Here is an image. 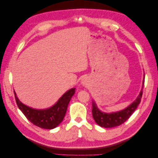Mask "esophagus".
Listing matches in <instances>:
<instances>
[{"instance_id": "esophagus-1", "label": "esophagus", "mask_w": 158, "mask_h": 158, "mask_svg": "<svg viewBox=\"0 0 158 158\" xmlns=\"http://www.w3.org/2000/svg\"><path fill=\"white\" fill-rule=\"evenodd\" d=\"M82 84H83V85H85V82H84V81H83V82H82Z\"/></svg>"}]
</instances>
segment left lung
<instances>
[{"label":"left lung","instance_id":"1","mask_svg":"<svg viewBox=\"0 0 158 158\" xmlns=\"http://www.w3.org/2000/svg\"><path fill=\"white\" fill-rule=\"evenodd\" d=\"M144 84V78L143 81L142 89L136 99L131 106L121 111L112 113H106L102 112L97 107L95 102L92 103V115L94 120L98 125L104 128H112L122 125L127 119L130 118L132 114L135 112L138 105L141 102L142 90Z\"/></svg>","mask_w":158,"mask_h":158}]
</instances>
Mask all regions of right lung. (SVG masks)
<instances>
[{
    "mask_svg": "<svg viewBox=\"0 0 158 158\" xmlns=\"http://www.w3.org/2000/svg\"><path fill=\"white\" fill-rule=\"evenodd\" d=\"M76 88L67 91L53 106L47 109H35L23 104L15 95V99L18 108L26 117L33 125L45 129H52L63 121L67 110L71 98L75 93Z\"/></svg>",
    "mask_w": 158,
    "mask_h": 158,
    "instance_id": "obj_1",
    "label": "right lung"
}]
</instances>
